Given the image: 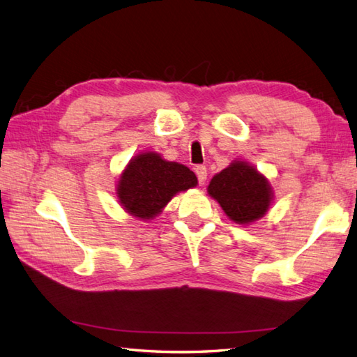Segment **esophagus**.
I'll return each mask as SVG.
<instances>
[{
    "instance_id": "34e87169",
    "label": "esophagus",
    "mask_w": 357,
    "mask_h": 357,
    "mask_svg": "<svg viewBox=\"0 0 357 357\" xmlns=\"http://www.w3.org/2000/svg\"><path fill=\"white\" fill-rule=\"evenodd\" d=\"M195 174H197V178H199V183L204 185L206 178H208V169H206V166H203V165L197 166Z\"/></svg>"
}]
</instances>
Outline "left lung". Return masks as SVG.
<instances>
[{
	"label": "left lung",
	"mask_w": 357,
	"mask_h": 357,
	"mask_svg": "<svg viewBox=\"0 0 357 357\" xmlns=\"http://www.w3.org/2000/svg\"><path fill=\"white\" fill-rule=\"evenodd\" d=\"M208 192L226 215L238 225L261 218L268 209L272 191L264 176L244 162H234L211 180Z\"/></svg>",
	"instance_id": "obj_1"
}]
</instances>
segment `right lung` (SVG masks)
Returning <instances> with one entry per match:
<instances>
[{
    "label": "right lung",
    "mask_w": 357,
    "mask_h": 357,
    "mask_svg": "<svg viewBox=\"0 0 357 357\" xmlns=\"http://www.w3.org/2000/svg\"><path fill=\"white\" fill-rule=\"evenodd\" d=\"M195 185V174L185 165L166 162L155 153H144L126 166L117 194L123 208L134 217L149 220L177 192Z\"/></svg>",
    "instance_id": "add662e5"
}]
</instances>
